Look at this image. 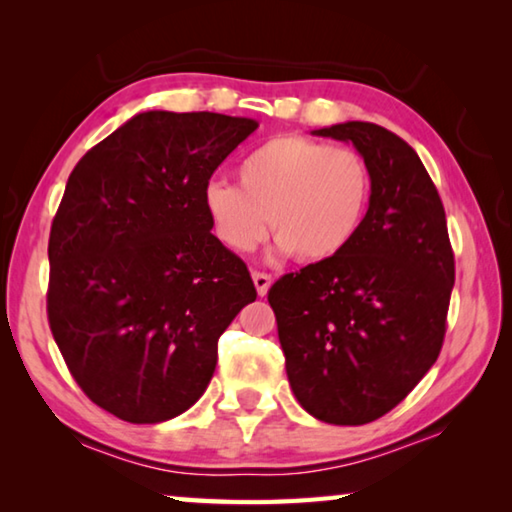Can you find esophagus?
<instances>
[{"mask_svg": "<svg viewBox=\"0 0 512 512\" xmlns=\"http://www.w3.org/2000/svg\"><path fill=\"white\" fill-rule=\"evenodd\" d=\"M253 282H255V289H257L259 296H266L268 289H271V284H273V277L268 275V273L255 271V273H253Z\"/></svg>", "mask_w": 512, "mask_h": 512, "instance_id": "34e87169", "label": "esophagus"}]
</instances>
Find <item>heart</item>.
Listing matches in <instances>:
<instances>
[{"mask_svg": "<svg viewBox=\"0 0 512 512\" xmlns=\"http://www.w3.org/2000/svg\"><path fill=\"white\" fill-rule=\"evenodd\" d=\"M239 185L214 178L203 205L216 237L248 253L277 232L275 253L325 262L348 248L366 216L372 176L363 155L343 144L289 133L257 144L237 164Z\"/></svg>", "mask_w": 512, "mask_h": 512, "instance_id": "obj_1", "label": "heart"}]
</instances>
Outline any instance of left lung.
<instances>
[{"label":"left lung","mask_w":512,"mask_h":512,"mask_svg":"<svg viewBox=\"0 0 512 512\" xmlns=\"http://www.w3.org/2000/svg\"><path fill=\"white\" fill-rule=\"evenodd\" d=\"M352 142L372 176L368 212L341 255L268 291L291 391L329 424H368L395 409L443 348L454 289L445 207L402 137L370 121L314 131Z\"/></svg>","instance_id":"8db88e82"}]
</instances>
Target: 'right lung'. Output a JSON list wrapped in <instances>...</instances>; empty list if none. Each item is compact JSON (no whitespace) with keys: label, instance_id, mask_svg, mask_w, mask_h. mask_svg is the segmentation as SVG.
I'll return each mask as SVG.
<instances>
[{"label":"right lung","instance_id":"1","mask_svg":"<svg viewBox=\"0 0 512 512\" xmlns=\"http://www.w3.org/2000/svg\"><path fill=\"white\" fill-rule=\"evenodd\" d=\"M255 128L219 112H140L69 173L49 235V327L81 391L119 420L155 424L196 404L219 336L257 298L203 205Z\"/></svg>","mask_w":512,"mask_h":512}]
</instances>
